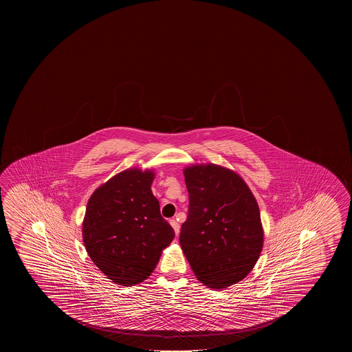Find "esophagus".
<instances>
[{"label": "esophagus", "instance_id": "esophagus-1", "mask_svg": "<svg viewBox=\"0 0 352 352\" xmlns=\"http://www.w3.org/2000/svg\"><path fill=\"white\" fill-rule=\"evenodd\" d=\"M169 222H170V225H172V227H173V230L174 232H175V234L178 236L179 231H180V226H179L178 221H177V219H170Z\"/></svg>", "mask_w": 352, "mask_h": 352}]
</instances>
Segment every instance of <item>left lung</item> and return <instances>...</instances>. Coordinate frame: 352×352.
I'll return each instance as SVG.
<instances>
[{"label": "left lung", "mask_w": 352, "mask_h": 352, "mask_svg": "<svg viewBox=\"0 0 352 352\" xmlns=\"http://www.w3.org/2000/svg\"><path fill=\"white\" fill-rule=\"evenodd\" d=\"M184 175L189 208L179 243L191 269L210 287L239 283L263 248L255 197L238 174L216 164L186 168Z\"/></svg>", "instance_id": "1"}]
</instances>
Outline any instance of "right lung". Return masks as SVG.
<instances>
[{
    "instance_id": "obj_1",
    "label": "right lung",
    "mask_w": 352,
    "mask_h": 352,
    "mask_svg": "<svg viewBox=\"0 0 352 352\" xmlns=\"http://www.w3.org/2000/svg\"><path fill=\"white\" fill-rule=\"evenodd\" d=\"M155 174L129 169L93 192L83 221L87 253L113 283L133 286L155 270L174 230L151 191Z\"/></svg>"
}]
</instances>
